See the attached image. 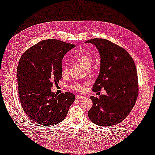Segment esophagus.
I'll list each match as a JSON object with an SVG mask.
<instances>
[{
	"label": "esophagus",
	"instance_id": "obj_1",
	"mask_svg": "<svg viewBox=\"0 0 155 155\" xmlns=\"http://www.w3.org/2000/svg\"><path fill=\"white\" fill-rule=\"evenodd\" d=\"M84 98V96H82V95H76V98L77 100H81V99H83Z\"/></svg>",
	"mask_w": 155,
	"mask_h": 155
}]
</instances>
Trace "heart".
<instances>
[{"mask_svg": "<svg viewBox=\"0 0 155 155\" xmlns=\"http://www.w3.org/2000/svg\"><path fill=\"white\" fill-rule=\"evenodd\" d=\"M75 61L78 62L80 64L85 68H89L92 66L93 63V59L90 55L83 53L78 55L75 57ZM68 71V68L66 66H63L62 68V74H66ZM86 83H75L72 85V88L74 89H77L79 91H82L84 89L85 87L86 86Z\"/></svg>", "mask_w": 155, "mask_h": 155, "instance_id": "1", "label": "heart"}]
</instances>
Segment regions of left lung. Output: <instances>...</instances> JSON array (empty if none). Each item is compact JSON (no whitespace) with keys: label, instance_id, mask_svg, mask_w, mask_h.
I'll list each match as a JSON object with an SVG mask.
<instances>
[{"label":"left lung","instance_id":"obj_1","mask_svg":"<svg viewBox=\"0 0 155 155\" xmlns=\"http://www.w3.org/2000/svg\"><path fill=\"white\" fill-rule=\"evenodd\" d=\"M91 43L98 49L100 70L93 85V91L101 88L106 94L91 96L93 105L88 112L89 119L99 126L111 127L127 117L138 96V78L135 62L122 47L107 39L94 38Z\"/></svg>","mask_w":155,"mask_h":155}]
</instances>
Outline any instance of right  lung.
<instances>
[{
  "mask_svg": "<svg viewBox=\"0 0 155 155\" xmlns=\"http://www.w3.org/2000/svg\"><path fill=\"white\" fill-rule=\"evenodd\" d=\"M75 45L47 39L26 50L17 68L19 98L27 116L39 125L54 126L62 121L75 99L71 93H52L53 83L62 78V59Z\"/></svg>",
  "mask_w": 155,
  "mask_h": 155,
  "instance_id": "right-lung-1",
  "label": "right lung"
}]
</instances>
